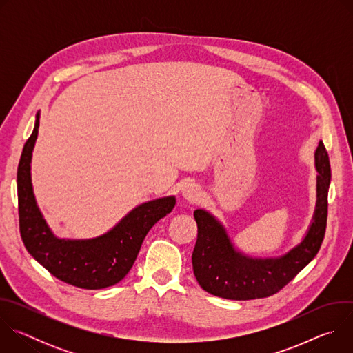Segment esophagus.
<instances>
[{
	"instance_id": "obj_1",
	"label": "esophagus",
	"mask_w": 353,
	"mask_h": 353,
	"mask_svg": "<svg viewBox=\"0 0 353 353\" xmlns=\"http://www.w3.org/2000/svg\"><path fill=\"white\" fill-rule=\"evenodd\" d=\"M181 195L185 201H188V203H196V201L201 199V195H203V192H201V190L195 185V184H187L183 187L181 190Z\"/></svg>"
}]
</instances>
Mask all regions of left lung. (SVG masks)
I'll use <instances>...</instances> for the list:
<instances>
[{
  "label": "left lung",
  "instance_id": "obj_1",
  "mask_svg": "<svg viewBox=\"0 0 353 353\" xmlns=\"http://www.w3.org/2000/svg\"><path fill=\"white\" fill-rule=\"evenodd\" d=\"M317 204L313 222L296 247L286 254L271 259H253L237 251L225 228L204 210H195L198 226L192 251V270L199 286L211 294L230 300L268 297L288 285L319 253L324 240L328 212L331 168L328 152L319 142L316 149Z\"/></svg>",
  "mask_w": 353,
  "mask_h": 353
}]
</instances>
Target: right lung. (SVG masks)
I'll return each instance as SVG.
<instances>
[{
	"mask_svg": "<svg viewBox=\"0 0 353 353\" xmlns=\"http://www.w3.org/2000/svg\"><path fill=\"white\" fill-rule=\"evenodd\" d=\"M39 117L18 165V212L22 241L29 254L60 281L82 289H103L120 282L131 270L141 244L159 219L172 212L174 196L148 201L128 212L108 233L88 240L59 239L47 226L33 194L30 162Z\"/></svg>",
	"mask_w": 353,
	"mask_h": 353,
	"instance_id": "right-lung-1",
	"label": "right lung"
}]
</instances>
